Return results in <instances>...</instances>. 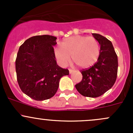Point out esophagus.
I'll return each mask as SVG.
<instances>
[{"label": "esophagus", "instance_id": "obj_1", "mask_svg": "<svg viewBox=\"0 0 133 133\" xmlns=\"http://www.w3.org/2000/svg\"><path fill=\"white\" fill-rule=\"evenodd\" d=\"M69 74H71V73L74 71V70H73V69H69Z\"/></svg>", "mask_w": 133, "mask_h": 133}]
</instances>
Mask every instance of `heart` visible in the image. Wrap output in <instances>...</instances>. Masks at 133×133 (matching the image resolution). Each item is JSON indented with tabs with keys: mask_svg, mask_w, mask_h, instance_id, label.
<instances>
[{
	"mask_svg": "<svg viewBox=\"0 0 133 133\" xmlns=\"http://www.w3.org/2000/svg\"><path fill=\"white\" fill-rule=\"evenodd\" d=\"M57 61L62 66L65 67L73 62L80 68L85 69L96 63L100 55V45L92 37L75 36L62 42L61 47L54 49Z\"/></svg>",
	"mask_w": 133,
	"mask_h": 133,
	"instance_id": "obj_1",
	"label": "heart"
}]
</instances>
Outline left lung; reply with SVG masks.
<instances>
[{"instance_id":"8db88e82","label":"left lung","mask_w":133,"mask_h":133,"mask_svg":"<svg viewBox=\"0 0 133 133\" xmlns=\"http://www.w3.org/2000/svg\"><path fill=\"white\" fill-rule=\"evenodd\" d=\"M92 35L100 45V55L92 66L81 70L82 80L75 85V88L83 96L96 98L113 86L117 77L118 64L111 42L101 35Z\"/></svg>"}]
</instances>
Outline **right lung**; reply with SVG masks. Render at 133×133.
<instances>
[{
    "mask_svg": "<svg viewBox=\"0 0 133 133\" xmlns=\"http://www.w3.org/2000/svg\"><path fill=\"white\" fill-rule=\"evenodd\" d=\"M57 37L44 35L32 37L20 46L15 61L17 82L22 91L35 100L53 97L59 81L69 75L68 69L58 66L53 46Z\"/></svg>",
    "mask_w": 133,
    "mask_h": 133,
    "instance_id": "obj_1",
    "label": "right lung"
}]
</instances>
